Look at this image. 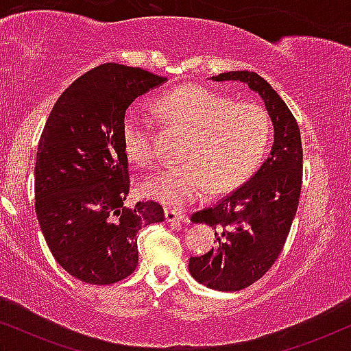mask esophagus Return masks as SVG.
<instances>
[{"label":"esophagus","instance_id":"34e87169","mask_svg":"<svg viewBox=\"0 0 351 351\" xmlns=\"http://www.w3.org/2000/svg\"><path fill=\"white\" fill-rule=\"evenodd\" d=\"M165 219L167 223H186L188 217L183 215V213L175 211V209H165Z\"/></svg>","mask_w":351,"mask_h":351}]
</instances>
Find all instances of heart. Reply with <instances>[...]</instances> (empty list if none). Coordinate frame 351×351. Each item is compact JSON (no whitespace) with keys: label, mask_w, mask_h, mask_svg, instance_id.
<instances>
[{"label":"heart","mask_w":351,"mask_h":351,"mask_svg":"<svg viewBox=\"0 0 351 351\" xmlns=\"http://www.w3.org/2000/svg\"><path fill=\"white\" fill-rule=\"evenodd\" d=\"M165 115L188 132L183 143V165L148 176L140 184L143 196L171 208L186 206L213 193H226L244 183L259 167L271 120L256 104H232L228 95L206 86L188 84L160 102ZM122 140L128 158L152 165L158 156L153 135V117L142 104L127 110Z\"/></svg>","instance_id":"b5f03b06"}]
</instances>
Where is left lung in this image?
<instances>
[{
  "instance_id": "8db88e82",
  "label": "left lung",
  "mask_w": 351,
  "mask_h": 351,
  "mask_svg": "<svg viewBox=\"0 0 351 351\" xmlns=\"http://www.w3.org/2000/svg\"><path fill=\"white\" fill-rule=\"evenodd\" d=\"M209 79L245 84L263 99L274 127L271 153L256 175L213 208L191 216V223L215 229L216 247L189 257V274L209 289L234 292L261 279L284 247L299 206L302 142L292 112L259 74L229 71Z\"/></svg>"
}]
</instances>
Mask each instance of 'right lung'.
Here are the masks:
<instances>
[{
  "label": "right lung",
  "mask_w": 351,
  "mask_h": 351,
  "mask_svg": "<svg viewBox=\"0 0 351 351\" xmlns=\"http://www.w3.org/2000/svg\"><path fill=\"white\" fill-rule=\"evenodd\" d=\"M140 67L108 62L72 82L58 99L39 140L36 215L60 267L94 285L114 284L138 264L136 234L163 223L155 201L127 206L125 112L167 82Z\"/></svg>",
  "instance_id": "1"
}]
</instances>
